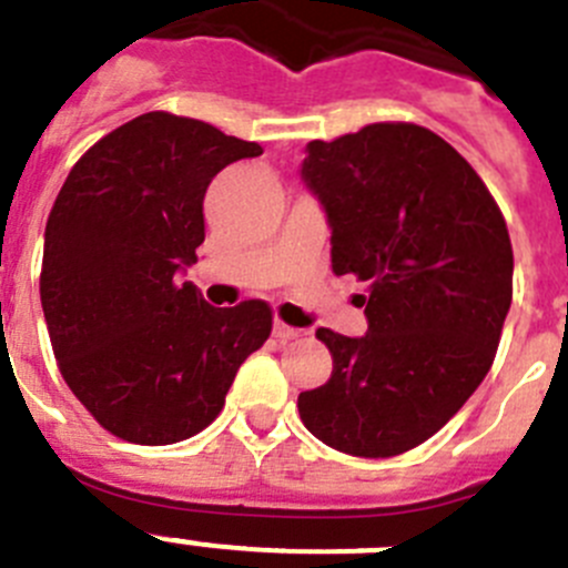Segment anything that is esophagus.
<instances>
[{
  "label": "esophagus",
  "mask_w": 568,
  "mask_h": 568,
  "mask_svg": "<svg viewBox=\"0 0 568 568\" xmlns=\"http://www.w3.org/2000/svg\"><path fill=\"white\" fill-rule=\"evenodd\" d=\"M302 335H305V329L291 327V324H285V322H274V338L294 341V338H302Z\"/></svg>",
  "instance_id": "esophagus-1"
}]
</instances>
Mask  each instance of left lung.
<instances>
[{"mask_svg":"<svg viewBox=\"0 0 568 568\" xmlns=\"http://www.w3.org/2000/svg\"><path fill=\"white\" fill-rule=\"evenodd\" d=\"M324 207L335 274L368 283L361 338L302 390V424L338 453L390 458L436 436L483 383L514 296L505 219L475 169L418 124L311 141L300 169Z\"/></svg>","mask_w":568,"mask_h":568,"instance_id":"obj_1","label":"left lung"}]
</instances>
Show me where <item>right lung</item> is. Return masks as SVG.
Segmentation results:
<instances>
[{
    "label": "right lung",
    "instance_id": "right-lung-1",
    "mask_svg": "<svg viewBox=\"0 0 568 568\" xmlns=\"http://www.w3.org/2000/svg\"><path fill=\"white\" fill-rule=\"evenodd\" d=\"M255 141L144 113L91 146L43 233L41 305L63 379L104 430L178 444L222 413L241 363L272 333L266 302L213 307L180 274L205 241L202 200Z\"/></svg>",
    "mask_w": 568,
    "mask_h": 568
}]
</instances>
